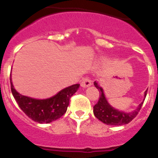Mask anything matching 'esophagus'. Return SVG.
Segmentation results:
<instances>
[{"label":"esophagus","instance_id":"34e87169","mask_svg":"<svg viewBox=\"0 0 158 158\" xmlns=\"http://www.w3.org/2000/svg\"><path fill=\"white\" fill-rule=\"evenodd\" d=\"M92 85V81L90 80V78L89 77H85L82 80L81 83V85L82 88H88Z\"/></svg>","mask_w":158,"mask_h":158}]
</instances>
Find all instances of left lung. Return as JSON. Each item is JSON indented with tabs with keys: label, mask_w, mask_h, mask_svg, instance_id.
Masks as SVG:
<instances>
[{
	"label": "left lung",
	"mask_w": 158,
	"mask_h": 158,
	"mask_svg": "<svg viewBox=\"0 0 158 158\" xmlns=\"http://www.w3.org/2000/svg\"><path fill=\"white\" fill-rule=\"evenodd\" d=\"M94 85L100 92V99L97 104L93 107L94 115L104 123L107 125H114V126H121V125L129 123L133 118L136 117L143 104V101L146 98L148 90L147 89V90L145 91L143 101L134 111L131 112H125V111H120L113 107L108 103L104 93V89L100 85L98 82L94 81Z\"/></svg>",
	"instance_id": "1"
}]
</instances>
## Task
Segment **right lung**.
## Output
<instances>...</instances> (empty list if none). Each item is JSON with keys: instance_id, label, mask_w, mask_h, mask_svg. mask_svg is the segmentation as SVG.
<instances>
[{"instance_id": "1", "label": "right lung", "mask_w": 158, "mask_h": 158, "mask_svg": "<svg viewBox=\"0 0 158 158\" xmlns=\"http://www.w3.org/2000/svg\"><path fill=\"white\" fill-rule=\"evenodd\" d=\"M12 96L20 109L32 120L39 123H50L62 117L66 112L70 97L80 87L79 84L73 85L47 99H35L19 94L14 89L10 74Z\"/></svg>"}]
</instances>
